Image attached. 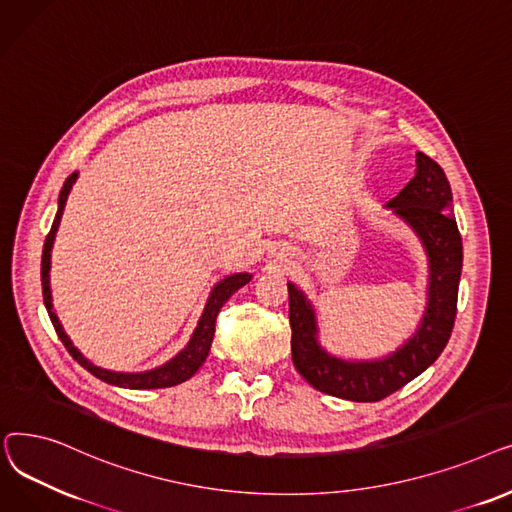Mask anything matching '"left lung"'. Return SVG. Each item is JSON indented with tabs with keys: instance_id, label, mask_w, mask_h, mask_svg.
I'll return each mask as SVG.
<instances>
[{
	"instance_id": "left-lung-1",
	"label": "left lung",
	"mask_w": 512,
	"mask_h": 512,
	"mask_svg": "<svg viewBox=\"0 0 512 512\" xmlns=\"http://www.w3.org/2000/svg\"><path fill=\"white\" fill-rule=\"evenodd\" d=\"M387 208L419 235L429 258L425 316L402 348L379 360H344L327 354L316 339L319 329L310 302L294 283H287L291 360L296 371L319 392L352 402H379L421 375L444 352L456 319L462 239L442 166L417 152V175L387 202Z\"/></svg>"
}]
</instances>
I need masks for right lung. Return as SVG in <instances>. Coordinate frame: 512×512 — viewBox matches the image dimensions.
<instances>
[{"mask_svg": "<svg viewBox=\"0 0 512 512\" xmlns=\"http://www.w3.org/2000/svg\"><path fill=\"white\" fill-rule=\"evenodd\" d=\"M77 181V173H72L66 181H64V187L60 191V198H58V212H56V218H54V225L50 229V233H47L45 237V243H43V254H41V285H43V302H45V308H47V314H50L52 319V325L58 333V337L62 339V344L66 346V350L70 352V356L75 358L81 367H85L91 375H95L97 379H102L110 385H118V387H129V389H158V387H170V385H179L183 381H187L189 377H193L198 373V369L204 364L208 352H210V346H212V337H214V325H216V316L218 312H221L223 304L235 294V291L239 287L246 285L252 275L248 273H237V275H231L227 279H223L218 285H214L212 294L206 302V308L202 312V319L196 327V331H193L189 344L185 350H181L173 360H168L166 364H162V367L158 369H152V371H145V373H114V371H106V369H100L95 367L93 362H89L75 346H72L70 337L64 333L58 316L54 312V304H52V289H50V258H52V246H54V239H56V231H58V225H60V218H62V212H64V206H66V200H68V193L72 189V185H75Z\"/></svg>", "mask_w": 512, "mask_h": 512, "instance_id": "1", "label": "right lung"}]
</instances>
